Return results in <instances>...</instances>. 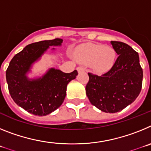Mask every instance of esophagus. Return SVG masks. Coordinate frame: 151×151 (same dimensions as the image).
<instances>
[{
  "instance_id": "obj_1",
  "label": "esophagus",
  "mask_w": 151,
  "mask_h": 151,
  "mask_svg": "<svg viewBox=\"0 0 151 151\" xmlns=\"http://www.w3.org/2000/svg\"><path fill=\"white\" fill-rule=\"evenodd\" d=\"M77 71L78 73H81V72H83L84 71V69L82 67H77Z\"/></svg>"
}]
</instances>
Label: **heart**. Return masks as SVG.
Masks as SVG:
<instances>
[{"label":"heart","instance_id":"heart-1","mask_svg":"<svg viewBox=\"0 0 151 151\" xmlns=\"http://www.w3.org/2000/svg\"><path fill=\"white\" fill-rule=\"evenodd\" d=\"M75 54L79 62L90 65L91 69L97 73L109 71L116 60V52L112 47L92 43L78 47Z\"/></svg>","mask_w":151,"mask_h":151}]
</instances>
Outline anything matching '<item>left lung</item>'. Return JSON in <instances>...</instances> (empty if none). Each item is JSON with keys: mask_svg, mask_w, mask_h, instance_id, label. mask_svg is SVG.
I'll return each mask as SVG.
<instances>
[{"mask_svg": "<svg viewBox=\"0 0 151 151\" xmlns=\"http://www.w3.org/2000/svg\"><path fill=\"white\" fill-rule=\"evenodd\" d=\"M118 58L110 70L101 76L89 73L85 91L92 105L105 113L122 110L139 95L143 71L138 54L120 41H110Z\"/></svg>", "mask_w": 151, "mask_h": 151, "instance_id": "8db88e82", "label": "left lung"}]
</instances>
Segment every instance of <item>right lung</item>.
Listing matches in <instances>:
<instances>
[{
  "label": "right lung",
  "instance_id": "obj_1",
  "mask_svg": "<svg viewBox=\"0 0 151 151\" xmlns=\"http://www.w3.org/2000/svg\"><path fill=\"white\" fill-rule=\"evenodd\" d=\"M63 39L41 41L30 44L16 54L6 71L10 96L18 106L36 116H47L62 105L66 95V87L75 79L78 72L65 73L50 68L41 76L29 78L35 63L40 60L50 47H60ZM53 51L55 48L51 49Z\"/></svg>",
  "mask_w": 151,
  "mask_h": 151
}]
</instances>
